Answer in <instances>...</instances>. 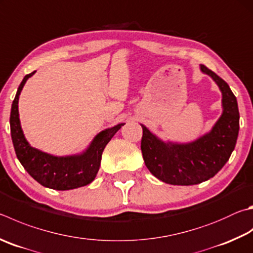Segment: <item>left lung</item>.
<instances>
[{"label":"left lung","mask_w":253,"mask_h":253,"mask_svg":"<svg viewBox=\"0 0 253 253\" xmlns=\"http://www.w3.org/2000/svg\"><path fill=\"white\" fill-rule=\"evenodd\" d=\"M205 74L212 77L222 93V115L210 132L189 144L164 142L142 127L141 153L149 171L166 183L197 185L212 178L221 169L235 149L239 134V109L236 96L222 79L200 65Z\"/></svg>","instance_id":"1"}]
</instances>
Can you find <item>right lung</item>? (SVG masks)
Returning a JSON list of instances; mask_svg holds the SVG:
<instances>
[{"mask_svg":"<svg viewBox=\"0 0 253 253\" xmlns=\"http://www.w3.org/2000/svg\"><path fill=\"white\" fill-rule=\"evenodd\" d=\"M35 72L27 74L23 79L11 108V136L16 157L25 170L36 181L50 189L70 190L88 185L94 180L98 172L104 148L113 138V136L124 126V124H118L116 126L100 131L91 141L88 148L81 155L57 157L33 148L23 134L20 118H18L17 104L23 86Z\"/></svg>","mask_w":253,"mask_h":253,"instance_id":"add662e5","label":"right lung"}]
</instances>
